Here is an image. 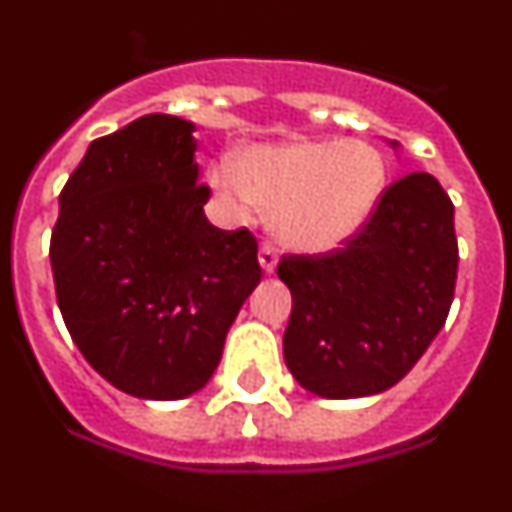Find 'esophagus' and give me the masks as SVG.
<instances>
[{"mask_svg": "<svg viewBox=\"0 0 512 512\" xmlns=\"http://www.w3.org/2000/svg\"><path fill=\"white\" fill-rule=\"evenodd\" d=\"M260 265L265 268V273H273L278 265V247L273 242L260 244Z\"/></svg>", "mask_w": 512, "mask_h": 512, "instance_id": "obj_1", "label": "esophagus"}]
</instances>
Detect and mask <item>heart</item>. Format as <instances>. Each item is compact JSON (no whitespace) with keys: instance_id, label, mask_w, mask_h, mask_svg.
Returning a JSON list of instances; mask_svg holds the SVG:
<instances>
[{"instance_id":"1","label":"heart","mask_w":512,"mask_h":512,"mask_svg":"<svg viewBox=\"0 0 512 512\" xmlns=\"http://www.w3.org/2000/svg\"><path fill=\"white\" fill-rule=\"evenodd\" d=\"M385 179V158L364 140L255 145L236 166L221 161L210 171L213 187L239 216L268 210L278 239L307 252L336 247L362 229Z\"/></svg>"}]
</instances>
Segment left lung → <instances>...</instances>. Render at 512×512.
<instances>
[{"label": "left lung", "instance_id": "left-lung-1", "mask_svg": "<svg viewBox=\"0 0 512 512\" xmlns=\"http://www.w3.org/2000/svg\"><path fill=\"white\" fill-rule=\"evenodd\" d=\"M291 289L283 359L322 398L393 388L448 320L458 276L453 203L427 171L382 192L372 216L341 247L283 255Z\"/></svg>", "mask_w": 512, "mask_h": 512}]
</instances>
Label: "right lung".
<instances>
[{"label":"right lung","mask_w":512,"mask_h":512,"mask_svg":"<svg viewBox=\"0 0 512 512\" xmlns=\"http://www.w3.org/2000/svg\"><path fill=\"white\" fill-rule=\"evenodd\" d=\"M195 124L148 114L98 137L62 195L51 273L64 325L122 393L174 401L221 362L244 299L263 278L249 229L205 218Z\"/></svg>","instance_id":"obj_1"}]
</instances>
